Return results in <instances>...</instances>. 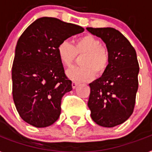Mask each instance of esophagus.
I'll return each mask as SVG.
<instances>
[{
	"label": "esophagus",
	"instance_id": "esophagus-1",
	"mask_svg": "<svg viewBox=\"0 0 152 152\" xmlns=\"http://www.w3.org/2000/svg\"><path fill=\"white\" fill-rule=\"evenodd\" d=\"M77 86H78V83L74 82V81L72 83V88H73V89L76 88V87H77Z\"/></svg>",
	"mask_w": 152,
	"mask_h": 152
}]
</instances>
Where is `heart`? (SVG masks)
I'll list each match as a JSON object with an SVG mask.
<instances>
[{
	"label": "heart",
	"instance_id": "b5f03b06",
	"mask_svg": "<svg viewBox=\"0 0 152 152\" xmlns=\"http://www.w3.org/2000/svg\"><path fill=\"white\" fill-rule=\"evenodd\" d=\"M58 55L61 63L70 67L76 60V55H83L80 67H72L67 70L69 78L76 82L91 81L97 76H102L108 67L109 54L102 45V41L91 34L83 36L75 41L74 46L68 40L58 44Z\"/></svg>",
	"mask_w": 152,
	"mask_h": 152
}]
</instances>
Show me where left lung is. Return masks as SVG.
I'll use <instances>...</instances> for the list:
<instances>
[{
  "label": "left lung",
  "mask_w": 152,
  "mask_h": 152,
  "mask_svg": "<svg viewBox=\"0 0 152 152\" xmlns=\"http://www.w3.org/2000/svg\"><path fill=\"white\" fill-rule=\"evenodd\" d=\"M87 29L105 43L109 54L106 72L89 84L87 104L94 122L104 127H113L127 120L134 112L139 73L136 50L114 28Z\"/></svg>",
  "instance_id": "8db88e82"
}]
</instances>
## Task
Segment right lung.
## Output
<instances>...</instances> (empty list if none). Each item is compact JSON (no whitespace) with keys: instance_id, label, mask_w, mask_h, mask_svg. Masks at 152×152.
Here are the masks:
<instances>
[{"instance_id":"add662e5","label":"right lung","mask_w":152,"mask_h":152,"mask_svg":"<svg viewBox=\"0 0 152 152\" xmlns=\"http://www.w3.org/2000/svg\"><path fill=\"white\" fill-rule=\"evenodd\" d=\"M83 31L77 25L43 17L21 35L12 65V95L25 122L40 128L58 120L61 98L72 87L57 48L61 41Z\"/></svg>"}]
</instances>
